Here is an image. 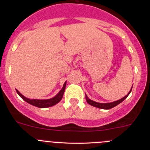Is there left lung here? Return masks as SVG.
I'll list each match as a JSON object with an SVG mask.
<instances>
[{"instance_id": "left-lung-1", "label": "left lung", "mask_w": 150, "mask_h": 150, "mask_svg": "<svg viewBox=\"0 0 150 150\" xmlns=\"http://www.w3.org/2000/svg\"><path fill=\"white\" fill-rule=\"evenodd\" d=\"M131 90H132V87H131V90H130V91L128 92V93L126 95V96H125L123 98L119 99V100L115 101V102H111V103H99V102H94V101L91 100L90 99H88V97L87 95L86 94V102L90 104V105L93 106V107H97V108L104 109V110H109V109H111V108H112V107H115V106H117V104L121 103L122 101L125 100V99L127 98V96H128V95H129V93H131Z\"/></svg>"}]
</instances>
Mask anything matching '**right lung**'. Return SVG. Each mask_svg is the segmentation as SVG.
<instances>
[{
    "instance_id": "add662e5",
    "label": "right lung",
    "mask_w": 150,
    "mask_h": 150,
    "mask_svg": "<svg viewBox=\"0 0 150 150\" xmlns=\"http://www.w3.org/2000/svg\"><path fill=\"white\" fill-rule=\"evenodd\" d=\"M66 83H64V86H63L62 88L60 90V91L54 97L51 98L49 99H30L28 98H26L25 96H24L22 93H20V92L18 90H16L17 93L19 94V96L22 98L23 100H25V102H28V103L32 104V105L35 106V107H39V108H46V107H52V106L55 105L57 103L60 102L62 100L63 97V94H64V90H65L66 87Z\"/></svg>"
}]
</instances>
